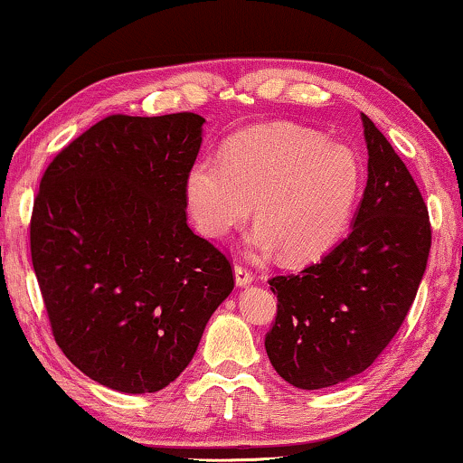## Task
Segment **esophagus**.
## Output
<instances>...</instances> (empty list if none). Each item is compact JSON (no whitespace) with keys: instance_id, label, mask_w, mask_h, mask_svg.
<instances>
[{"instance_id":"34e87169","label":"esophagus","mask_w":463,"mask_h":463,"mask_svg":"<svg viewBox=\"0 0 463 463\" xmlns=\"http://www.w3.org/2000/svg\"><path fill=\"white\" fill-rule=\"evenodd\" d=\"M233 272H236V285L238 287H246V285L253 283V272H250L249 268H244V266H240V263H236Z\"/></svg>"}]
</instances>
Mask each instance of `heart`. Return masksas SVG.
<instances>
[{
    "label": "heart",
    "mask_w": 463,
    "mask_h": 463,
    "mask_svg": "<svg viewBox=\"0 0 463 463\" xmlns=\"http://www.w3.org/2000/svg\"><path fill=\"white\" fill-rule=\"evenodd\" d=\"M364 167L349 144L293 123L233 136L223 161L200 159L184 180L191 219L221 240L253 213L255 253L283 249L287 261H312L345 236L362 189Z\"/></svg>",
    "instance_id": "b5f03b06"
}]
</instances>
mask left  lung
I'll use <instances>...</instances> for the list:
<instances>
[{"mask_svg": "<svg viewBox=\"0 0 463 463\" xmlns=\"http://www.w3.org/2000/svg\"><path fill=\"white\" fill-rule=\"evenodd\" d=\"M368 183L349 236L299 274L274 276L276 319L266 334L274 370L298 389L362 374L415 302L431 225L421 191L376 125L362 114Z\"/></svg>", "mask_w": 463, "mask_h": 463, "instance_id": "left-lung-1", "label": "left lung"}]
</instances>
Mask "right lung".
Instances as JSON below:
<instances>
[{"mask_svg":"<svg viewBox=\"0 0 463 463\" xmlns=\"http://www.w3.org/2000/svg\"><path fill=\"white\" fill-rule=\"evenodd\" d=\"M202 125L112 114L51 161L35 195L32 263L52 335L114 392L170 385L233 289L230 260L187 225Z\"/></svg>","mask_w":463,"mask_h":463,"instance_id":"1","label":"right lung"}]
</instances>
